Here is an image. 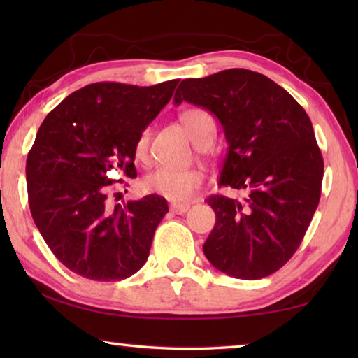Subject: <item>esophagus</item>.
Segmentation results:
<instances>
[{
	"mask_svg": "<svg viewBox=\"0 0 358 358\" xmlns=\"http://www.w3.org/2000/svg\"><path fill=\"white\" fill-rule=\"evenodd\" d=\"M189 207H191L189 203H183V202H173V203H171V210L173 211V213H177V215L186 213V211L189 210Z\"/></svg>",
	"mask_w": 358,
	"mask_h": 358,
	"instance_id": "esophagus-1",
	"label": "esophagus"
}]
</instances>
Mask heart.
<instances>
[{
  "mask_svg": "<svg viewBox=\"0 0 358 358\" xmlns=\"http://www.w3.org/2000/svg\"><path fill=\"white\" fill-rule=\"evenodd\" d=\"M181 124L186 129L191 141L202 147V145L213 142L216 134L215 120L203 108H187L181 113ZM151 129L143 128L134 142V153L138 161L147 162L150 155ZM202 175L197 171H178L171 167H157L145 177V187L150 192L166 197L173 202H186L202 186Z\"/></svg>",
  "mask_w": 358,
  "mask_h": 358,
  "instance_id": "1",
  "label": "heart"
}]
</instances>
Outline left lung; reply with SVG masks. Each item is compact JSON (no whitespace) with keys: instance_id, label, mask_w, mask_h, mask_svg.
<instances>
[{"instance_id":"8db88e82","label":"left lung","mask_w":358,"mask_h":358,"mask_svg":"<svg viewBox=\"0 0 358 358\" xmlns=\"http://www.w3.org/2000/svg\"><path fill=\"white\" fill-rule=\"evenodd\" d=\"M191 102L220 120L227 141L220 186L243 201L211 196L216 222L203 254L222 273L260 280L294 256L320 199L324 159L311 120L286 90L248 69L186 78L175 104Z\"/></svg>"}]
</instances>
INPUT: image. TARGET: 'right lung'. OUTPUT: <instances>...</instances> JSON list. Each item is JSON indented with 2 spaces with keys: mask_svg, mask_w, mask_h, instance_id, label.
Here are the masks:
<instances>
[{
  "mask_svg": "<svg viewBox=\"0 0 358 358\" xmlns=\"http://www.w3.org/2000/svg\"><path fill=\"white\" fill-rule=\"evenodd\" d=\"M177 83H92L42 121L27 159L29 210L50 251L74 273L120 281L147 262L167 201L150 194L112 207L107 192L115 180L107 173L137 177L136 138L171 101Z\"/></svg>",
  "mask_w": 358,
  "mask_h": 358,
  "instance_id": "obj_1",
  "label": "right lung"
}]
</instances>
